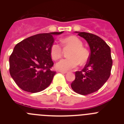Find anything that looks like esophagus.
<instances>
[{
    "label": "esophagus",
    "mask_w": 124,
    "mask_h": 124,
    "mask_svg": "<svg viewBox=\"0 0 124 124\" xmlns=\"http://www.w3.org/2000/svg\"><path fill=\"white\" fill-rule=\"evenodd\" d=\"M59 72L62 74H66V73H67V71H59Z\"/></svg>",
    "instance_id": "1"
}]
</instances>
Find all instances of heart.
Masks as SVG:
<instances>
[{"instance_id":"b5f03b06","label":"heart","mask_w":124,"mask_h":124,"mask_svg":"<svg viewBox=\"0 0 124 124\" xmlns=\"http://www.w3.org/2000/svg\"><path fill=\"white\" fill-rule=\"evenodd\" d=\"M61 43L65 48H71L68 56L69 58L62 59L56 64L58 70L66 71L73 70L80 63L84 64L89 58V52L83 47V42L78 37L71 35L65 37L61 40ZM50 54L54 60H58L62 55V48L60 45L53 43L50 47Z\"/></svg>"}]
</instances>
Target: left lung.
I'll use <instances>...</instances> for the list:
<instances>
[{
    "label": "left lung",
    "mask_w": 124,
    "mask_h": 124,
    "mask_svg": "<svg viewBox=\"0 0 124 124\" xmlns=\"http://www.w3.org/2000/svg\"><path fill=\"white\" fill-rule=\"evenodd\" d=\"M76 33L87 41L91 53L84 68L81 71H76L75 79L71 86L78 94L87 95L99 90L110 76L112 66L110 48L96 35L80 31Z\"/></svg>",
    "instance_id": "obj_1"
}]
</instances>
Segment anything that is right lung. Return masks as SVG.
I'll return each mask as SVG.
<instances>
[{"label":"right lung","mask_w":124,"mask_h":124,"mask_svg":"<svg viewBox=\"0 0 124 124\" xmlns=\"http://www.w3.org/2000/svg\"><path fill=\"white\" fill-rule=\"evenodd\" d=\"M63 32L37 34L15 45L9 58V71L20 88L35 93L48 87L56 74L51 70L54 63L50 47L54 43L53 35Z\"/></svg>","instance_id":"1"}]
</instances>
